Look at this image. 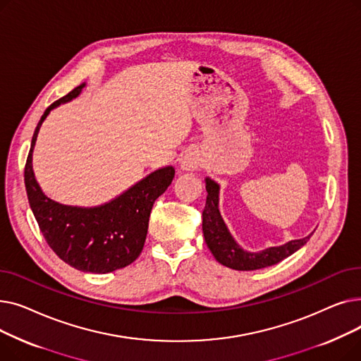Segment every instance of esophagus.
Wrapping results in <instances>:
<instances>
[{
  "label": "esophagus",
  "instance_id": "esophagus-1",
  "mask_svg": "<svg viewBox=\"0 0 361 361\" xmlns=\"http://www.w3.org/2000/svg\"><path fill=\"white\" fill-rule=\"evenodd\" d=\"M199 158L196 154H193V152H190V154H185L181 159V168L183 169H187V171H195L197 169L199 166Z\"/></svg>",
  "mask_w": 361,
  "mask_h": 361
}]
</instances>
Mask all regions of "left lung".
<instances>
[{
	"label": "left lung",
	"mask_w": 361,
	"mask_h": 361,
	"mask_svg": "<svg viewBox=\"0 0 361 361\" xmlns=\"http://www.w3.org/2000/svg\"><path fill=\"white\" fill-rule=\"evenodd\" d=\"M206 204L202 212L203 235L207 247H209L215 259L219 263H222L224 267H228L235 271H255L268 268L291 256L294 252L302 247L310 238L306 237L301 240H293L287 244L279 245V247H271L260 253L244 252L234 241L221 218L218 209L219 185L214 180L206 178Z\"/></svg>",
	"instance_id": "8db88e82"
}]
</instances>
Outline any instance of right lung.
I'll return each instance as SVG.
<instances>
[{"label":"right lung","instance_id":"right-lung-1","mask_svg":"<svg viewBox=\"0 0 361 361\" xmlns=\"http://www.w3.org/2000/svg\"><path fill=\"white\" fill-rule=\"evenodd\" d=\"M85 83L51 104L37 123L25 165V184L30 209L52 252L70 267L106 274L135 262L145 245L152 206L176 176L173 166L161 168L112 202L98 207H75L48 199L32 169V150L37 131L49 111L75 98Z\"/></svg>","mask_w":361,"mask_h":361}]
</instances>
